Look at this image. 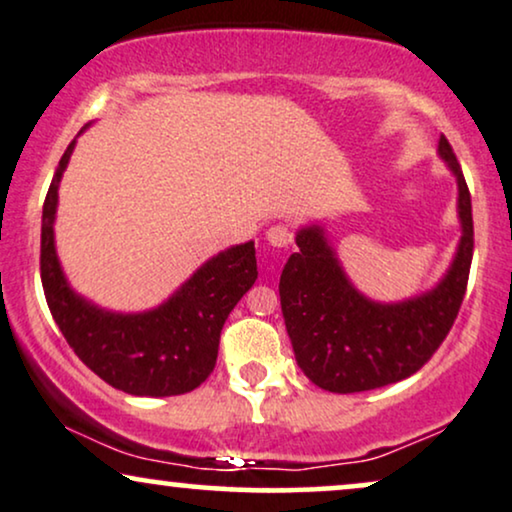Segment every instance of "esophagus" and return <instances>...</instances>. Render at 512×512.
I'll use <instances>...</instances> for the list:
<instances>
[{"label":"esophagus","mask_w":512,"mask_h":512,"mask_svg":"<svg viewBox=\"0 0 512 512\" xmlns=\"http://www.w3.org/2000/svg\"><path fill=\"white\" fill-rule=\"evenodd\" d=\"M267 241H269V245H274V248L286 250V248H290V243H293V234H290L288 226L274 224L267 229Z\"/></svg>","instance_id":"esophagus-1"}]
</instances>
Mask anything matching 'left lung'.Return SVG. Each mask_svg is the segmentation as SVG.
<instances>
[{
	"instance_id": "1",
	"label": "left lung",
	"mask_w": 512,
	"mask_h": 512,
	"mask_svg": "<svg viewBox=\"0 0 512 512\" xmlns=\"http://www.w3.org/2000/svg\"><path fill=\"white\" fill-rule=\"evenodd\" d=\"M437 153L456 177L461 241L435 288L399 302L371 300L349 281L321 224L295 234L300 250L283 267L278 295L297 366L321 390L352 394L399 383L435 354L454 326L472 262V205L444 137Z\"/></svg>"
}]
</instances>
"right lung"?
Here are the masks:
<instances>
[{
	"label": "right lung",
	"mask_w": 512,
	"mask_h": 512,
	"mask_svg": "<svg viewBox=\"0 0 512 512\" xmlns=\"http://www.w3.org/2000/svg\"><path fill=\"white\" fill-rule=\"evenodd\" d=\"M73 148L75 139L56 167L42 208V286L56 326L82 364L115 390L137 397L196 390L215 368L224 321L255 283V243L217 252L146 312H111L89 302L68 283L54 241L58 184Z\"/></svg>",
	"instance_id": "obj_1"
}]
</instances>
